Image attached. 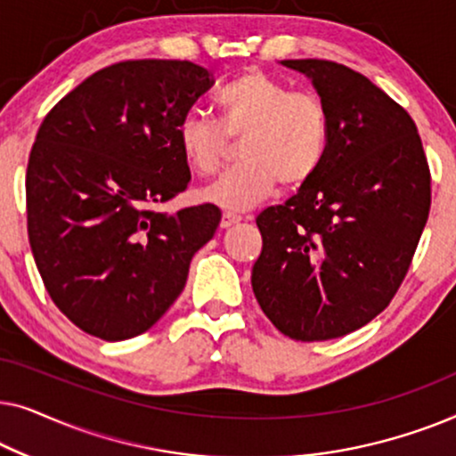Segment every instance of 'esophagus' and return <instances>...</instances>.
I'll return each instance as SVG.
<instances>
[{
	"instance_id": "esophagus-1",
	"label": "esophagus",
	"mask_w": 456,
	"mask_h": 456,
	"mask_svg": "<svg viewBox=\"0 0 456 456\" xmlns=\"http://www.w3.org/2000/svg\"><path fill=\"white\" fill-rule=\"evenodd\" d=\"M239 222H240V216L232 214V211H226V214L222 216V224H220V226H222V228H230V226H234V224H239Z\"/></svg>"
}]
</instances>
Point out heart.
Instances as JSON below:
<instances>
[{"label": "heart", "instance_id": "b5f03b06", "mask_svg": "<svg viewBox=\"0 0 456 456\" xmlns=\"http://www.w3.org/2000/svg\"><path fill=\"white\" fill-rule=\"evenodd\" d=\"M220 124L201 114L178 122L176 141L199 176L220 170L228 139H240L242 164L203 191L205 201L247 211L284 186L309 183L328 155L332 122L328 105L314 93L292 91L261 70H245L217 93Z\"/></svg>", "mask_w": 456, "mask_h": 456}]
</instances>
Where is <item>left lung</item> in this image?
Returning <instances> with one entry per match:
<instances>
[{"instance_id": "left-lung-1", "label": "left lung", "mask_w": 456, "mask_h": 456, "mask_svg": "<svg viewBox=\"0 0 456 456\" xmlns=\"http://www.w3.org/2000/svg\"><path fill=\"white\" fill-rule=\"evenodd\" d=\"M280 64L314 83L332 134L315 176L257 216L251 284L284 336L330 340L396 295L429 216V167L415 122L363 74L328 60Z\"/></svg>"}]
</instances>
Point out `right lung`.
<instances>
[{
    "mask_svg": "<svg viewBox=\"0 0 456 456\" xmlns=\"http://www.w3.org/2000/svg\"><path fill=\"white\" fill-rule=\"evenodd\" d=\"M211 85L192 61H120L43 120L27 167L28 242L52 301L83 332H147L214 239L216 205L155 209L191 183L176 128Z\"/></svg>",
    "mask_w": 456,
    "mask_h": 456,
    "instance_id": "1",
    "label": "right lung"
}]
</instances>
